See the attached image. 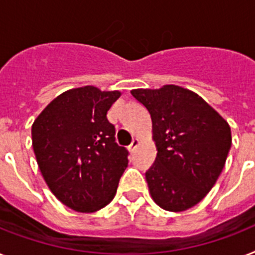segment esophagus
Returning a JSON list of instances; mask_svg holds the SVG:
<instances>
[{
    "label": "esophagus",
    "mask_w": 255,
    "mask_h": 255,
    "mask_svg": "<svg viewBox=\"0 0 255 255\" xmlns=\"http://www.w3.org/2000/svg\"><path fill=\"white\" fill-rule=\"evenodd\" d=\"M137 146H138V138H133L131 144H129V146H128V150H129V152H134V149L137 148Z\"/></svg>",
    "instance_id": "obj_1"
}]
</instances>
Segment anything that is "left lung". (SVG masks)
<instances>
[{
    "label": "left lung",
    "mask_w": 255,
    "mask_h": 255,
    "mask_svg": "<svg viewBox=\"0 0 255 255\" xmlns=\"http://www.w3.org/2000/svg\"><path fill=\"white\" fill-rule=\"evenodd\" d=\"M133 98L150 114L157 157L145 173L153 200L182 212L208 194L225 165L231 127L195 93L175 85L136 89Z\"/></svg>",
    "instance_id": "1"
}]
</instances>
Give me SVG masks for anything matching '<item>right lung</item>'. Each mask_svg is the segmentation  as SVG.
I'll return each instance as SVG.
<instances>
[{
  "mask_svg": "<svg viewBox=\"0 0 255 255\" xmlns=\"http://www.w3.org/2000/svg\"><path fill=\"white\" fill-rule=\"evenodd\" d=\"M119 92L94 86L72 89L55 98L32 124V146L49 190L77 212L107 206L128 166V150L115 141L107 111Z\"/></svg>",
  "mask_w": 255,
  "mask_h": 255,
  "instance_id": "1",
  "label": "right lung"
}]
</instances>
